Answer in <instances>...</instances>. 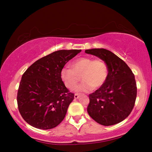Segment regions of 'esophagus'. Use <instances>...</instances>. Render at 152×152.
Instances as JSON below:
<instances>
[{"mask_svg":"<svg viewBox=\"0 0 152 152\" xmlns=\"http://www.w3.org/2000/svg\"><path fill=\"white\" fill-rule=\"evenodd\" d=\"M74 97H75V99H78L79 97H80V95H78V94H75Z\"/></svg>","mask_w":152,"mask_h":152,"instance_id":"esophagus-1","label":"esophagus"}]
</instances>
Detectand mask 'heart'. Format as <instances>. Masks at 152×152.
<instances>
[{
	"instance_id": "heart-1",
	"label": "heart",
	"mask_w": 152,
	"mask_h": 152,
	"mask_svg": "<svg viewBox=\"0 0 152 152\" xmlns=\"http://www.w3.org/2000/svg\"><path fill=\"white\" fill-rule=\"evenodd\" d=\"M71 68L64 67L60 76L66 88L75 89L82 76L83 82L77 90L87 92L92 89L102 86L109 76V68L101 59H93L88 57L79 58L71 64Z\"/></svg>"
}]
</instances>
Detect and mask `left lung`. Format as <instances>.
<instances>
[{
    "instance_id": "left-lung-1",
    "label": "left lung",
    "mask_w": 152,
    "mask_h": 152,
    "mask_svg": "<svg viewBox=\"0 0 152 152\" xmlns=\"http://www.w3.org/2000/svg\"><path fill=\"white\" fill-rule=\"evenodd\" d=\"M85 53L104 60L109 68L104 84L89 94L88 113L102 125L119 123L128 117L135 105L137 86L134 75L123 60L108 50L94 48Z\"/></svg>"
}]
</instances>
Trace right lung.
<instances>
[{"mask_svg":"<svg viewBox=\"0 0 152 152\" xmlns=\"http://www.w3.org/2000/svg\"><path fill=\"white\" fill-rule=\"evenodd\" d=\"M81 51H55L37 60L26 70L18 87L17 104L27 123L40 129H50L64 119L74 93L64 84L60 72Z\"/></svg>","mask_w":152,"mask_h":152,"instance_id":"1","label":"right lung"}]
</instances>
